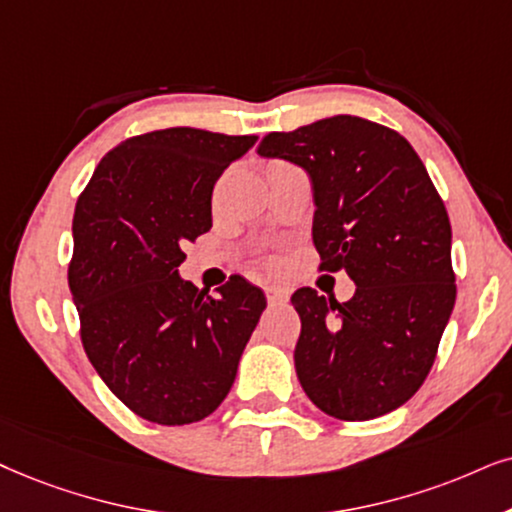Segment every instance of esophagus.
I'll return each instance as SVG.
<instances>
[{"label": "esophagus", "instance_id": "1", "mask_svg": "<svg viewBox=\"0 0 512 512\" xmlns=\"http://www.w3.org/2000/svg\"><path fill=\"white\" fill-rule=\"evenodd\" d=\"M264 293H267L269 304H286L288 302V290L281 286H269Z\"/></svg>", "mask_w": 512, "mask_h": 512}]
</instances>
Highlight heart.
<instances>
[{
	"label": "heart",
	"instance_id": "b5f03b06",
	"mask_svg": "<svg viewBox=\"0 0 512 512\" xmlns=\"http://www.w3.org/2000/svg\"><path fill=\"white\" fill-rule=\"evenodd\" d=\"M267 264H274V262H271V260H267Z\"/></svg>",
	"mask_w": 512,
	"mask_h": 512
}]
</instances>
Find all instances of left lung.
<instances>
[{
  "label": "left lung",
  "instance_id": "8db88e82",
  "mask_svg": "<svg viewBox=\"0 0 512 512\" xmlns=\"http://www.w3.org/2000/svg\"><path fill=\"white\" fill-rule=\"evenodd\" d=\"M257 153L309 174L321 269L357 283L342 304L314 288L290 297L302 390L340 420L399 409L428 378L456 302L449 215L423 160L399 132L357 115L271 132Z\"/></svg>",
  "mask_w": 512,
  "mask_h": 512
}]
</instances>
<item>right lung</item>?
Instances as JSON below:
<instances>
[{
  "label": "right lung",
  "mask_w": 512,
  "mask_h": 512,
  "mask_svg": "<svg viewBox=\"0 0 512 512\" xmlns=\"http://www.w3.org/2000/svg\"><path fill=\"white\" fill-rule=\"evenodd\" d=\"M257 137L170 127L103 155L73 217L68 286L89 361L115 397L158 425L210 416L267 307L241 276L208 295L179 276L212 226V189Z\"/></svg>",
  "instance_id": "obj_1"
}]
</instances>
